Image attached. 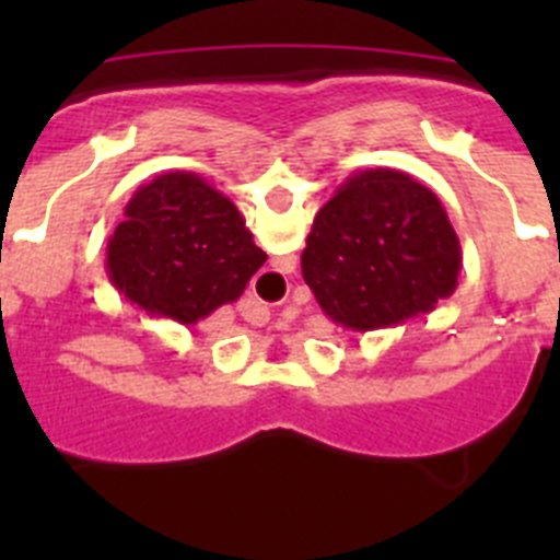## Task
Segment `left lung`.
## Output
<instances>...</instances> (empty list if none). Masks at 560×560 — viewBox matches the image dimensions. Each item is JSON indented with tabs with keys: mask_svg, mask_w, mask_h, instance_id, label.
<instances>
[{
	"mask_svg": "<svg viewBox=\"0 0 560 560\" xmlns=\"http://www.w3.org/2000/svg\"><path fill=\"white\" fill-rule=\"evenodd\" d=\"M463 249L429 187L393 167L341 182L316 212L303 277L330 323L348 330L404 325L457 289Z\"/></svg>",
	"mask_w": 560,
	"mask_h": 560,
	"instance_id": "left-lung-1",
	"label": "left lung"
}]
</instances>
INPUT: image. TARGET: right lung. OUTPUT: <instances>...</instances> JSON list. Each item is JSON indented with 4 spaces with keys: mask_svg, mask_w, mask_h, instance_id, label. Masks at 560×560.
Masks as SVG:
<instances>
[{
    "mask_svg": "<svg viewBox=\"0 0 560 560\" xmlns=\"http://www.w3.org/2000/svg\"><path fill=\"white\" fill-rule=\"evenodd\" d=\"M264 264L237 207L187 171L162 173L133 192L106 246L114 289L179 325L235 303Z\"/></svg>",
    "mask_w": 560,
    "mask_h": 560,
    "instance_id": "right-lung-1",
    "label": "right lung"
}]
</instances>
